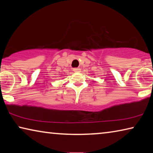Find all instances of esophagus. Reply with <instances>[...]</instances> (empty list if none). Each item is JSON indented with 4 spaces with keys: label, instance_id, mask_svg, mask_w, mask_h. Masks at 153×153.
I'll list each match as a JSON object with an SVG mask.
<instances>
[{
    "label": "esophagus",
    "instance_id": "34e87169",
    "mask_svg": "<svg viewBox=\"0 0 153 153\" xmlns=\"http://www.w3.org/2000/svg\"><path fill=\"white\" fill-rule=\"evenodd\" d=\"M80 70H81V69H80V68H74V71L77 72V73H78V72H79Z\"/></svg>",
    "mask_w": 153,
    "mask_h": 153
}]
</instances>
